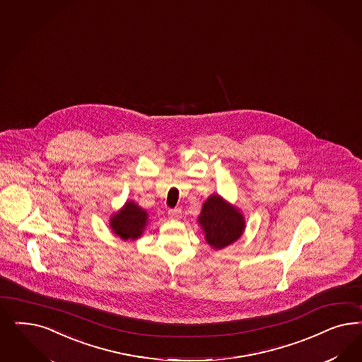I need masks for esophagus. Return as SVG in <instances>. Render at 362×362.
Returning <instances> with one entry per match:
<instances>
[{
	"mask_svg": "<svg viewBox=\"0 0 362 362\" xmlns=\"http://www.w3.org/2000/svg\"><path fill=\"white\" fill-rule=\"evenodd\" d=\"M168 214H169V218H172V220H178V218L181 217V210L170 209L168 211Z\"/></svg>",
	"mask_w": 362,
	"mask_h": 362,
	"instance_id": "34e87169",
	"label": "esophagus"
}]
</instances>
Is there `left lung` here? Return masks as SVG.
<instances>
[{"label": "left lung", "instance_id": "left-lung-1", "mask_svg": "<svg viewBox=\"0 0 362 362\" xmlns=\"http://www.w3.org/2000/svg\"><path fill=\"white\" fill-rule=\"evenodd\" d=\"M199 222L206 243L213 249H222L233 244L245 229L243 213L218 194H211L204 202Z\"/></svg>", "mask_w": 362, "mask_h": 362}]
</instances>
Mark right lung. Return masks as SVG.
<instances>
[{"mask_svg":"<svg viewBox=\"0 0 362 362\" xmlns=\"http://www.w3.org/2000/svg\"><path fill=\"white\" fill-rule=\"evenodd\" d=\"M146 223L148 213L133 201H127L124 208L115 213L109 221L113 233L125 241H134L141 237Z\"/></svg>","mask_w":362,"mask_h":362,"instance_id":"add662e5","label":"right lung"}]
</instances>
